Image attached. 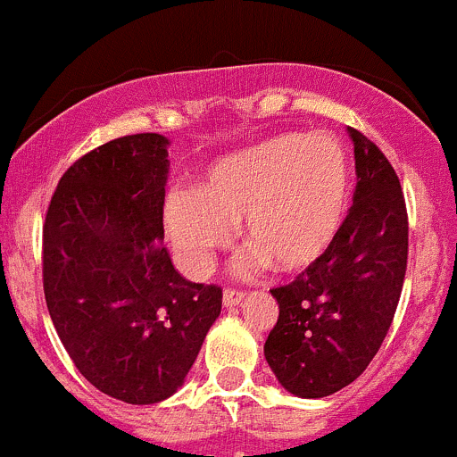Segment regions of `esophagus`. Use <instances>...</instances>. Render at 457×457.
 <instances>
[{"label": "esophagus", "instance_id": "34e87169", "mask_svg": "<svg viewBox=\"0 0 457 457\" xmlns=\"http://www.w3.org/2000/svg\"><path fill=\"white\" fill-rule=\"evenodd\" d=\"M244 300V291L239 288H224V306H235Z\"/></svg>", "mask_w": 457, "mask_h": 457}]
</instances>
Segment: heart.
<instances>
[{"label": "heart", "mask_w": 457, "mask_h": 457, "mask_svg": "<svg viewBox=\"0 0 457 457\" xmlns=\"http://www.w3.org/2000/svg\"><path fill=\"white\" fill-rule=\"evenodd\" d=\"M346 197L349 162L337 139L287 133L215 162L193 193L175 191L166 202V233L195 275L211 269L239 222L255 248L251 264L300 270L331 246Z\"/></svg>", "instance_id": "obj_1"}]
</instances>
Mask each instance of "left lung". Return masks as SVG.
<instances>
[{"instance_id": "left-lung-1", "label": "left lung", "mask_w": 457, "mask_h": 457, "mask_svg": "<svg viewBox=\"0 0 457 457\" xmlns=\"http://www.w3.org/2000/svg\"><path fill=\"white\" fill-rule=\"evenodd\" d=\"M353 206L331 246L293 282L270 288L279 318L264 345L275 378L297 397L358 380L391 328L409 257V218L386 155L351 129Z\"/></svg>"}]
</instances>
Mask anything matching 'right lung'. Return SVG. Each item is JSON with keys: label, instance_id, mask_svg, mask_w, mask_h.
Returning <instances> with one entry per match:
<instances>
[{"label": "right lung", "instance_id": "1", "mask_svg": "<svg viewBox=\"0 0 457 457\" xmlns=\"http://www.w3.org/2000/svg\"><path fill=\"white\" fill-rule=\"evenodd\" d=\"M169 139L117 137L62 175L44 222L48 313L77 371L129 404L182 386L222 288L175 270L164 244Z\"/></svg>", "mask_w": 457, "mask_h": 457}]
</instances>
